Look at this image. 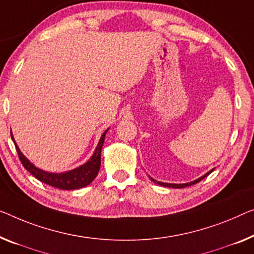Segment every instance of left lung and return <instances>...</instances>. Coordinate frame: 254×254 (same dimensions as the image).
<instances>
[{"label": "left lung", "instance_id": "left-lung-1", "mask_svg": "<svg viewBox=\"0 0 254 254\" xmlns=\"http://www.w3.org/2000/svg\"><path fill=\"white\" fill-rule=\"evenodd\" d=\"M213 171V170H211L210 172H207L206 175H204L203 177H200V178H198L197 180H194V181H191V183H188V184H165V183H161V181H156V180H154V179H151L154 181V183H156L157 185H160V186H164V187H170V188H185V187H188V186H191V185H195V184H197V183H199L200 180H203L204 178L205 177H207L210 175V173Z\"/></svg>", "mask_w": 254, "mask_h": 254}]
</instances>
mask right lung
Returning a JSON list of instances; mask_svg holds the SVG:
<instances>
[{
  "instance_id": "right-lung-1",
  "label": "right lung",
  "mask_w": 254,
  "mask_h": 254,
  "mask_svg": "<svg viewBox=\"0 0 254 254\" xmlns=\"http://www.w3.org/2000/svg\"><path fill=\"white\" fill-rule=\"evenodd\" d=\"M107 131L108 130H106L104 132V134L101 135L96 151H94L92 157H91L85 164L78 166V168L71 170V171L64 173H50L45 172L41 169H37L36 166H34L27 158L21 154L20 149L18 148L17 143L14 141L12 134H11V138H12L14 146H16L19 160H20L21 164L24 165V168L27 170L28 172L32 173L37 180L42 181V183L49 185V186L64 189V190H73V189H78L88 186L89 184H91L94 180V178L97 177L101 164V148H103L105 135L107 133Z\"/></svg>"
}]
</instances>
